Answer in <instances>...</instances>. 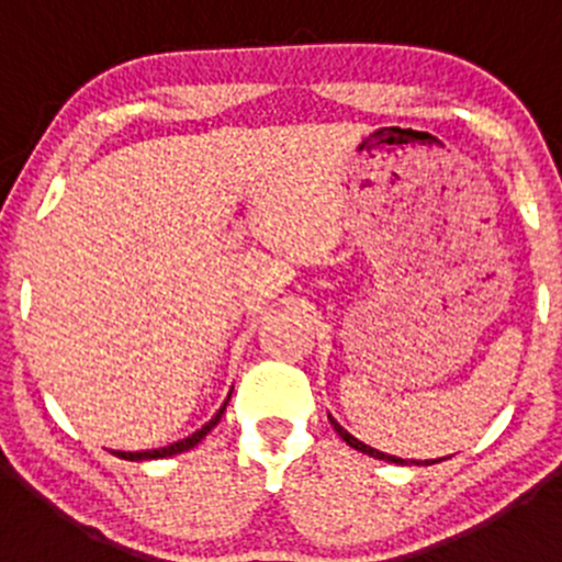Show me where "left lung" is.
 <instances>
[{"label": "left lung", "mask_w": 562, "mask_h": 562, "mask_svg": "<svg viewBox=\"0 0 562 562\" xmlns=\"http://www.w3.org/2000/svg\"><path fill=\"white\" fill-rule=\"evenodd\" d=\"M328 422H331V427L337 429V435H339V438H342L345 443L350 446V449L361 451V454H370V457H375V459H383V462H394V464H435V462H440V459H424V462H418V459H411V462H407V459H402V457H391V454H383V451L372 449V446L361 443L359 438H353V435H350L348 429H342V427H339V424L334 422L331 416H328Z\"/></svg>", "instance_id": "8db88e82"}]
</instances>
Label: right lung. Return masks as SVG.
<instances>
[{
	"label": "right lung",
	"instance_id": "add662e5",
	"mask_svg": "<svg viewBox=\"0 0 562 562\" xmlns=\"http://www.w3.org/2000/svg\"><path fill=\"white\" fill-rule=\"evenodd\" d=\"M228 400H231V394H228ZM228 400L223 402V407H220V411L214 413V416L209 418V422L203 424L201 429H195V432L187 435V438L176 440V443H171V446H162V449H151V451H116V457L130 459V462H140V459H162V457H173V454H181V451L195 449V446L201 443V440L206 438V435L212 432L214 427H217V422H220V418H223L225 407H228Z\"/></svg>",
	"mask_w": 562,
	"mask_h": 562
}]
</instances>
